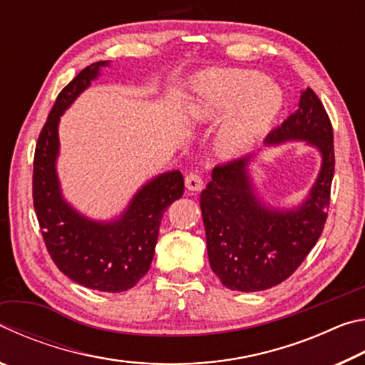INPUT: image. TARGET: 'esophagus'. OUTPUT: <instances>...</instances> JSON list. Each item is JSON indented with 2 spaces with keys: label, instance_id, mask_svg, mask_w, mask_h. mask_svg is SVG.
Instances as JSON below:
<instances>
[{
  "label": "esophagus",
  "instance_id": "1",
  "mask_svg": "<svg viewBox=\"0 0 365 365\" xmlns=\"http://www.w3.org/2000/svg\"><path fill=\"white\" fill-rule=\"evenodd\" d=\"M185 185L190 191H201L202 187H205V182L200 174H188L185 177Z\"/></svg>",
  "mask_w": 365,
  "mask_h": 365
}]
</instances>
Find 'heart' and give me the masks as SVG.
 <instances>
[{"label":"heart","instance_id":"1","mask_svg":"<svg viewBox=\"0 0 365 365\" xmlns=\"http://www.w3.org/2000/svg\"><path fill=\"white\" fill-rule=\"evenodd\" d=\"M283 106V95L256 71L220 69L196 77L190 110L200 119L229 113L217 133V145L227 154L248 150L267 130Z\"/></svg>","mask_w":365,"mask_h":365}]
</instances>
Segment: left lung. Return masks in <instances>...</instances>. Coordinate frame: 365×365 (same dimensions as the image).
Returning <instances> with one entry per match:
<instances>
[{
    "instance_id": "left-lung-1",
    "label": "left lung",
    "mask_w": 365,
    "mask_h": 365,
    "mask_svg": "<svg viewBox=\"0 0 365 365\" xmlns=\"http://www.w3.org/2000/svg\"><path fill=\"white\" fill-rule=\"evenodd\" d=\"M302 140L322 154V168L309 197L292 211L265 207L248 175L251 156L220 164L201 193L207 256L222 285L237 292H262L287 280L316 246L330 202L335 148L333 128L312 88L299 106L272 130L265 145Z\"/></svg>"
}]
</instances>
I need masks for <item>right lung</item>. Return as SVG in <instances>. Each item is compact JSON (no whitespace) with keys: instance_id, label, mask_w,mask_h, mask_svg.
I'll list each match as a JSON object with an SVG mask.
<instances>
[{"instance_id":"1","label":"right lung","mask_w":365,"mask_h":365,"mask_svg":"<svg viewBox=\"0 0 365 365\" xmlns=\"http://www.w3.org/2000/svg\"><path fill=\"white\" fill-rule=\"evenodd\" d=\"M103 66L106 61L85 67L61 90L41 128L34 158V207L49 256L64 275L86 288L120 293L150 270L165 209L183 196V175L172 170L153 178L113 222L86 219L63 200L56 174L59 117Z\"/></svg>"}]
</instances>
